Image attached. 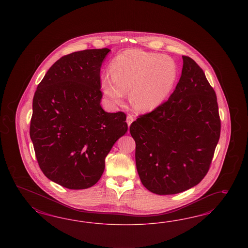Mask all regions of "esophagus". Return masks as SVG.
<instances>
[{
	"instance_id": "esophagus-1",
	"label": "esophagus",
	"mask_w": 248,
	"mask_h": 248,
	"mask_svg": "<svg viewBox=\"0 0 248 248\" xmlns=\"http://www.w3.org/2000/svg\"><path fill=\"white\" fill-rule=\"evenodd\" d=\"M134 120H135V119H134V117H133L132 115H130V114L127 115V117H126V123H127L128 127L131 125V124L134 122Z\"/></svg>"
}]
</instances>
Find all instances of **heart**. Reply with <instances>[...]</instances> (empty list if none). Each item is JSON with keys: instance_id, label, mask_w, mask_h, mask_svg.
Masks as SVG:
<instances>
[{"instance_id": "heart-1", "label": "heart", "mask_w": 248, "mask_h": 248, "mask_svg": "<svg viewBox=\"0 0 248 248\" xmlns=\"http://www.w3.org/2000/svg\"><path fill=\"white\" fill-rule=\"evenodd\" d=\"M110 73L101 79L108 101L121 105L131 90V105L137 112L149 113L168 97L178 72L171 57L134 49L118 54L110 64Z\"/></svg>"}]
</instances>
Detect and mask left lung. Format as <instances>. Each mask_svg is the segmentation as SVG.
I'll return each mask as SVG.
<instances>
[{
  "label": "left lung",
  "mask_w": 248,
  "mask_h": 248,
  "mask_svg": "<svg viewBox=\"0 0 248 248\" xmlns=\"http://www.w3.org/2000/svg\"><path fill=\"white\" fill-rule=\"evenodd\" d=\"M182 58L180 80L171 96L130 126L139 177L156 195H174L198 185L220 137L216 93L195 61Z\"/></svg>",
  "instance_id": "obj_1"
}]
</instances>
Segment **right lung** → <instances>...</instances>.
Segmentation results:
<instances>
[{
	"instance_id": "obj_1",
	"label": "right lung",
	"mask_w": 248,
	"mask_h": 248,
	"mask_svg": "<svg viewBox=\"0 0 248 248\" xmlns=\"http://www.w3.org/2000/svg\"><path fill=\"white\" fill-rule=\"evenodd\" d=\"M108 48L62 56L48 70L32 100L30 136L45 176L63 187L94 186L106 155L127 132L126 116L107 113L100 71Z\"/></svg>"
}]
</instances>
